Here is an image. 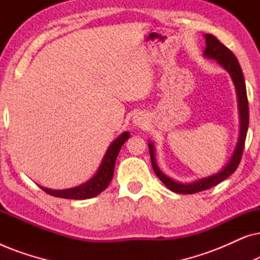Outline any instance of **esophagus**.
Returning a JSON list of instances; mask_svg holds the SVG:
<instances>
[{"mask_svg":"<svg viewBox=\"0 0 260 260\" xmlns=\"http://www.w3.org/2000/svg\"><path fill=\"white\" fill-rule=\"evenodd\" d=\"M134 123L135 125L137 126H144L145 125V117H143L142 115H136L134 117Z\"/></svg>","mask_w":260,"mask_h":260,"instance_id":"esophagus-1","label":"esophagus"}]
</instances>
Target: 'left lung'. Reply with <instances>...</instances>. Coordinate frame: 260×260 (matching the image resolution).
Wrapping results in <instances>:
<instances>
[{
    "instance_id": "left-lung-1",
    "label": "left lung",
    "mask_w": 260,
    "mask_h": 260,
    "mask_svg": "<svg viewBox=\"0 0 260 260\" xmlns=\"http://www.w3.org/2000/svg\"><path fill=\"white\" fill-rule=\"evenodd\" d=\"M206 39V48L204 51V55L206 58L214 59L218 61L219 65H221L227 72L230 73L231 78H232L234 86H236L237 97H238V108H239V116H240V131L239 137H238V142L234 149L232 157L230 158V162L220 170L219 173L214 174V175L204 177V179L197 180L190 183H180L170 179L167 175H165L158 168L157 163L155 159V149L154 144L149 142V151H150V158L151 165L154 168V172L159 180L165 183V186L169 188L170 190L175 191L179 194H194L199 193V191L209 189V188L216 186V184L221 182L225 179H227L230 175L236 172L238 166H239L241 156H243L244 147H245V140H246L247 135V127H248V102H247V94H246V85H245V79L243 71L239 65V61L236 58V55L222 45L214 35L212 34H205Z\"/></svg>"
}]
</instances>
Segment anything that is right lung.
<instances>
[{
    "label": "right lung",
    "instance_id": "add662e5",
    "mask_svg": "<svg viewBox=\"0 0 260 260\" xmlns=\"http://www.w3.org/2000/svg\"><path fill=\"white\" fill-rule=\"evenodd\" d=\"M130 137V134L125 131L120 136L116 138L115 141L110 144V147L106 150L103 161L99 166L97 173L94 174L93 177L86 182L77 186L74 188H69V189L62 190H54L48 189V188L40 187L46 193L52 195V197L62 198V199H73V200H84V199H91L97 197L105 190L111 182L113 176V170H115V163L118 156V152L122 148V145L127 141Z\"/></svg>",
    "mask_w": 260,
    "mask_h": 260
}]
</instances>
